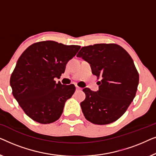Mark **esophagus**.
I'll use <instances>...</instances> for the list:
<instances>
[{"instance_id": "1", "label": "esophagus", "mask_w": 156, "mask_h": 156, "mask_svg": "<svg viewBox=\"0 0 156 156\" xmlns=\"http://www.w3.org/2000/svg\"><path fill=\"white\" fill-rule=\"evenodd\" d=\"M76 90H77V91H79V90H81V89H82V88H80V87H78L77 85H76Z\"/></svg>"}]
</instances>
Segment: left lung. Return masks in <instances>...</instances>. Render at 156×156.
Here are the masks:
<instances>
[{
	"mask_svg": "<svg viewBox=\"0 0 156 156\" xmlns=\"http://www.w3.org/2000/svg\"><path fill=\"white\" fill-rule=\"evenodd\" d=\"M76 56L91 66L92 74L101 78L99 90L84 88L86 98L80 105L87 120L108 124L126 112L135 97L139 75L131 56L116 44L83 47Z\"/></svg>",
	"mask_w": 156,
	"mask_h": 156,
	"instance_id": "obj_1",
	"label": "left lung"
}]
</instances>
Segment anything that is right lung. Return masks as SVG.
Segmentation results:
<instances>
[{"instance_id": "right-lung-1", "label": "right lung", "mask_w": 156, "mask_h": 156, "mask_svg": "<svg viewBox=\"0 0 156 156\" xmlns=\"http://www.w3.org/2000/svg\"><path fill=\"white\" fill-rule=\"evenodd\" d=\"M80 49L48 40L33 44L19 57L10 84L15 99L33 120L47 124L61 116L75 87L57 84L54 79L60 78Z\"/></svg>"}]
</instances>
